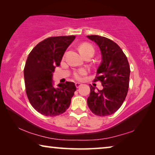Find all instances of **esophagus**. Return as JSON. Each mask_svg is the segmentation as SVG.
I'll use <instances>...</instances> for the list:
<instances>
[{"label": "esophagus", "mask_w": 155, "mask_h": 155, "mask_svg": "<svg viewBox=\"0 0 155 155\" xmlns=\"http://www.w3.org/2000/svg\"><path fill=\"white\" fill-rule=\"evenodd\" d=\"M81 85H82V84L80 83V82H76V83H75V87L77 88H79Z\"/></svg>", "instance_id": "obj_1"}]
</instances>
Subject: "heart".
Returning a JSON list of instances; mask_svg holds the SVG:
<instances>
[{"label": "heart", "instance_id": "b5f03b06", "mask_svg": "<svg viewBox=\"0 0 155 155\" xmlns=\"http://www.w3.org/2000/svg\"><path fill=\"white\" fill-rule=\"evenodd\" d=\"M78 49H79L80 53L82 55V56H84V55L87 54V53L94 52V48L92 47V46L91 45V44L88 43L82 44L81 45H80ZM87 73V72L85 69H80L79 71L75 72L73 74V76L76 80H81L83 79L84 76L86 75Z\"/></svg>", "mask_w": 155, "mask_h": 155}]
</instances>
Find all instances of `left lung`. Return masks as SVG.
I'll return each mask as SVG.
<instances>
[{
  "mask_svg": "<svg viewBox=\"0 0 155 155\" xmlns=\"http://www.w3.org/2000/svg\"><path fill=\"white\" fill-rule=\"evenodd\" d=\"M87 37L100 48L102 61L94 81H100L103 86V90L95 91L90 85L87 105L95 115H111L121 107L128 94L130 65L121 48L112 40L98 35Z\"/></svg>",
  "mask_w": 155,
  "mask_h": 155,
  "instance_id": "left-lung-1",
  "label": "left lung"
}]
</instances>
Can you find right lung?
I'll return each mask as SVG.
<instances>
[{
	"label": "right lung",
	"instance_id": "obj_1",
	"mask_svg": "<svg viewBox=\"0 0 155 155\" xmlns=\"http://www.w3.org/2000/svg\"><path fill=\"white\" fill-rule=\"evenodd\" d=\"M75 36L51 37L39 42L29 53L24 68L25 90L36 111L46 116L62 114L68 109L76 90L66 82L54 87L52 73L60 65L65 50Z\"/></svg>",
	"mask_w": 155,
	"mask_h": 155
}]
</instances>
